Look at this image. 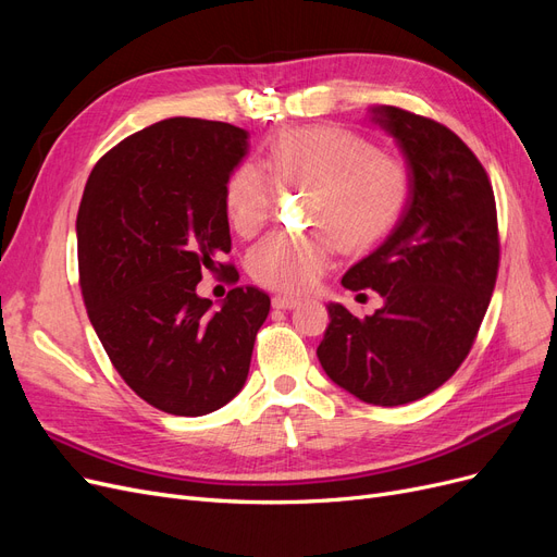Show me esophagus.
Here are the masks:
<instances>
[{"label":"esophagus","instance_id":"34e87169","mask_svg":"<svg viewBox=\"0 0 557 557\" xmlns=\"http://www.w3.org/2000/svg\"><path fill=\"white\" fill-rule=\"evenodd\" d=\"M272 305H274V309L288 311V309L299 307V299H297V297H293V295H276V297L272 299Z\"/></svg>","mask_w":557,"mask_h":557}]
</instances>
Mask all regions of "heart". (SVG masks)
<instances>
[{
    "instance_id": "b5f03b06",
    "label": "heart",
    "mask_w": 557,
    "mask_h": 557,
    "mask_svg": "<svg viewBox=\"0 0 557 557\" xmlns=\"http://www.w3.org/2000/svg\"><path fill=\"white\" fill-rule=\"evenodd\" d=\"M278 188H309V234H272L248 252L252 281L269 290L305 293L334 262L336 246L362 250L395 225L407 199L401 164L360 134L318 125L283 132L267 148ZM274 184L244 162L225 183V211L242 237H256L274 209Z\"/></svg>"
}]
</instances>
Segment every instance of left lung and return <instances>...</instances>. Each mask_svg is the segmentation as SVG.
Here are the masks:
<instances>
[{
  "mask_svg": "<svg viewBox=\"0 0 557 557\" xmlns=\"http://www.w3.org/2000/svg\"><path fill=\"white\" fill-rule=\"evenodd\" d=\"M407 162L409 199L387 239L342 285L372 288L383 307L358 318L327 305L318 346L325 374L376 407L430 395L462 364L491 305L499 269L491 178L446 125L397 107H372Z\"/></svg>",
  "mask_w": 557,
  "mask_h": 557,
  "instance_id": "left-lung-1",
  "label": "left lung"
}]
</instances>
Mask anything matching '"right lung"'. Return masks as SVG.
Wrapping results in <instances>:
<instances>
[{
	"label": "right lung",
	"instance_id": "1",
	"mask_svg": "<svg viewBox=\"0 0 557 557\" xmlns=\"http://www.w3.org/2000/svg\"><path fill=\"white\" fill-rule=\"evenodd\" d=\"M248 150L230 123L170 117L95 164L76 218L78 276L115 372L150 407L207 416L237 395L272 299L246 285L221 305L197 295L232 248L225 183Z\"/></svg>",
	"mask_w": 557,
	"mask_h": 557
}]
</instances>
